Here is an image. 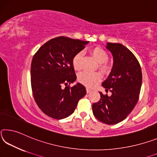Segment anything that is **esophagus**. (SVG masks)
Returning a JSON list of instances; mask_svg holds the SVG:
<instances>
[{"label":"esophagus","instance_id":"34e87169","mask_svg":"<svg viewBox=\"0 0 157 157\" xmlns=\"http://www.w3.org/2000/svg\"><path fill=\"white\" fill-rule=\"evenodd\" d=\"M92 89L89 88H86V91H87V93H90V92H92Z\"/></svg>","mask_w":157,"mask_h":157}]
</instances>
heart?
Segmentation results:
<instances>
[{"label": "heart", "mask_w": 157, "mask_h": 157, "mask_svg": "<svg viewBox=\"0 0 157 157\" xmlns=\"http://www.w3.org/2000/svg\"><path fill=\"white\" fill-rule=\"evenodd\" d=\"M90 53L93 58L99 63L100 68L103 70H106L108 68L106 62L109 59L107 53L103 48L100 47H94L92 48ZM82 58V53L79 52L74 56L72 58V65L75 70H80L81 69V60ZM101 74L99 72H89L83 71L78 74V81L81 83L88 87H92L101 81Z\"/></svg>", "instance_id": "1"}]
</instances>
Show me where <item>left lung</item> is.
Segmentation results:
<instances>
[{
  "mask_svg": "<svg viewBox=\"0 0 157 157\" xmlns=\"http://www.w3.org/2000/svg\"><path fill=\"white\" fill-rule=\"evenodd\" d=\"M111 52L113 65L108 78L101 86L111 95L103 94L92 104V112L97 119L106 124H115L124 120L132 111L138 100L142 85V71L136 56L124 45L107 43Z\"/></svg>",
  "mask_w": 157,
  "mask_h": 157,
  "instance_id": "left-lung-1",
  "label": "left lung"
}]
</instances>
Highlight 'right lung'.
<instances>
[{
	"mask_svg": "<svg viewBox=\"0 0 157 157\" xmlns=\"http://www.w3.org/2000/svg\"><path fill=\"white\" fill-rule=\"evenodd\" d=\"M89 42L58 37L41 47L33 56L30 76L35 101L41 110L56 120L67 117L74 112L86 88L77 83L72 58ZM66 86L63 89L61 86Z\"/></svg>",
	"mask_w": 157,
	"mask_h": 157,
	"instance_id": "add662e5",
	"label": "right lung"
}]
</instances>
